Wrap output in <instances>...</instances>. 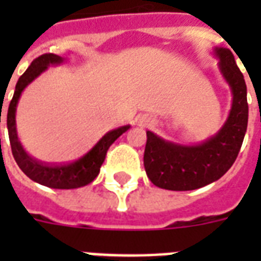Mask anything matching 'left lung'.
Instances as JSON below:
<instances>
[{
	"instance_id": "1",
	"label": "left lung",
	"mask_w": 261,
	"mask_h": 261,
	"mask_svg": "<svg viewBox=\"0 0 261 261\" xmlns=\"http://www.w3.org/2000/svg\"><path fill=\"white\" fill-rule=\"evenodd\" d=\"M218 67L231 90V108L215 135L196 145H181L146 131L143 165L154 186L171 191L198 190L217 181L234 164L248 126L247 85L229 48L215 47Z\"/></svg>"
}]
</instances>
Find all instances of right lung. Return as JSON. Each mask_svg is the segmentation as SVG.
Wrapping results in <instances>:
<instances>
[{
	"label": "right lung",
	"instance_id": "obj_1",
	"mask_svg": "<svg viewBox=\"0 0 261 261\" xmlns=\"http://www.w3.org/2000/svg\"><path fill=\"white\" fill-rule=\"evenodd\" d=\"M65 59L55 54H43L39 58L34 59L25 73L18 79L16 84L13 98L8 108L6 115V126L9 133L10 147L18 168L34 181L42 186L57 188V190H73L80 187L88 186L94 178L97 177L100 168L106 160L107 150L116 141V139L126 133L130 126H122L108 131L102 135L100 141L94 145L87 154L81 159L75 160L70 164H43L38 160L32 159L18 141L17 130H16V108H17L18 98L21 96L22 90L25 89L35 79H38L43 71L47 70L48 66L61 65ZM1 119V116H0ZM1 123V120H0Z\"/></svg>",
	"mask_w": 261,
	"mask_h": 261
}]
</instances>
